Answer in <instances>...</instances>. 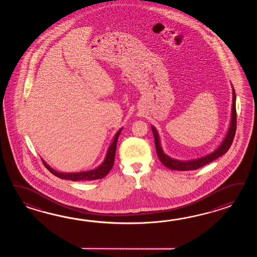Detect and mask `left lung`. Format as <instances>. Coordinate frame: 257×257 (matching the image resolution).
<instances>
[{
    "label": "left lung",
    "instance_id": "1",
    "mask_svg": "<svg viewBox=\"0 0 257 257\" xmlns=\"http://www.w3.org/2000/svg\"><path fill=\"white\" fill-rule=\"evenodd\" d=\"M232 112H231V120H230V126H229V131L227 135L225 137L222 143L218 146L214 152L208 153V155H205L202 157L198 158L191 159V160H177V159L172 158L168 156L167 154L164 153L161 142L159 139L158 132L152 126L153 137H154V142H155V148L156 152L158 154L159 160L161 163L166 166L167 168L172 170H177V171H191V170H197L200 167H202L206 164L211 163L214 160L220 157L225 153L229 151V147L231 146L233 139H234L235 132H236V124H237V117H236V95H235L234 89H232Z\"/></svg>",
    "mask_w": 257,
    "mask_h": 257
}]
</instances>
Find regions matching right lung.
Here are the masks:
<instances>
[{
	"instance_id": "right-lung-1",
	"label": "right lung",
	"mask_w": 257,
	"mask_h": 257,
	"mask_svg": "<svg viewBox=\"0 0 257 257\" xmlns=\"http://www.w3.org/2000/svg\"><path fill=\"white\" fill-rule=\"evenodd\" d=\"M121 131H122V128L117 131V133L115 134L114 141L110 145L108 152L106 153V157L104 159V163L96 169L91 170L87 172H81V173L64 174V173H59V172H56L55 170L51 169L45 162H43L44 165L52 175L59 177L60 179H67V180L71 181H91L104 178V176L109 173L110 170L112 169V167L114 166L116 142H117V139L120 134Z\"/></svg>"
}]
</instances>
